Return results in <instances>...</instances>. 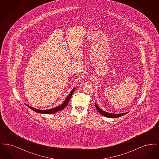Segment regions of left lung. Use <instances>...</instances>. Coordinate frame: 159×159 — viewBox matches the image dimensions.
I'll list each match as a JSON object with an SVG mask.
<instances>
[{
  "mask_svg": "<svg viewBox=\"0 0 159 159\" xmlns=\"http://www.w3.org/2000/svg\"><path fill=\"white\" fill-rule=\"evenodd\" d=\"M95 106L97 110H98V111L99 113L101 114L102 115H103V116H104L106 117H110V118H117V117H121L122 116H124V115L128 113V112L120 114L109 113H107V112H106L105 111L102 110V109H101L98 106V105L97 104L96 102H95Z\"/></svg>",
  "mask_w": 159,
  "mask_h": 159,
  "instance_id": "1",
  "label": "left lung"
}]
</instances>
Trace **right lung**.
<instances>
[{
	"mask_svg": "<svg viewBox=\"0 0 159 159\" xmlns=\"http://www.w3.org/2000/svg\"><path fill=\"white\" fill-rule=\"evenodd\" d=\"M75 89H76V88H74L71 90V91L70 92V93L68 94V96L67 97V98L66 99L65 101H64L61 105L58 106V107H55V108H53L49 109V110H42L36 109V108H34V107H33L29 106V105H27V104H25V106H27V107H28L29 108H30L31 110H33L34 111H35V112H36V113H38L47 114L55 113H56V112H58V111H60L61 110L64 109L66 106H67L68 102H69L70 99L71 98V96H72V95H73L74 91H75Z\"/></svg>",
	"mask_w": 159,
	"mask_h": 159,
	"instance_id": "1",
	"label": "right lung"
}]
</instances>
